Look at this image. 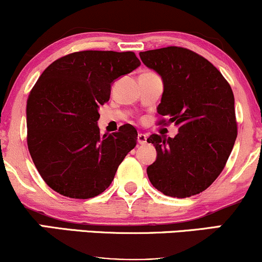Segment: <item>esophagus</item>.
Wrapping results in <instances>:
<instances>
[{"label":"esophagus","instance_id":"esophagus-1","mask_svg":"<svg viewBox=\"0 0 262 262\" xmlns=\"http://www.w3.org/2000/svg\"><path fill=\"white\" fill-rule=\"evenodd\" d=\"M146 139H148V135L141 134V133L138 134V143H139L140 145H144V144H146Z\"/></svg>","mask_w":262,"mask_h":262}]
</instances>
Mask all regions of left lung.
<instances>
[{
	"instance_id": "1",
	"label": "left lung",
	"mask_w": 262,
	"mask_h": 262,
	"mask_svg": "<svg viewBox=\"0 0 262 262\" xmlns=\"http://www.w3.org/2000/svg\"><path fill=\"white\" fill-rule=\"evenodd\" d=\"M139 55L162 80L164 92L156 111L179 128L175 138H148L156 149V160L146 173L166 196H194L223 171L235 143L231 87L208 60L185 48H161Z\"/></svg>"
}]
</instances>
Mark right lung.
<instances>
[{"label": "right lung", "instance_id": "add662e5", "mask_svg": "<svg viewBox=\"0 0 262 262\" xmlns=\"http://www.w3.org/2000/svg\"><path fill=\"white\" fill-rule=\"evenodd\" d=\"M140 66L133 52L86 50L62 56L40 75L27 101L28 149L50 188L70 198H92L108 188L137 129L124 124L100 133V106L114 80Z\"/></svg>", "mask_w": 262, "mask_h": 262}]
</instances>
